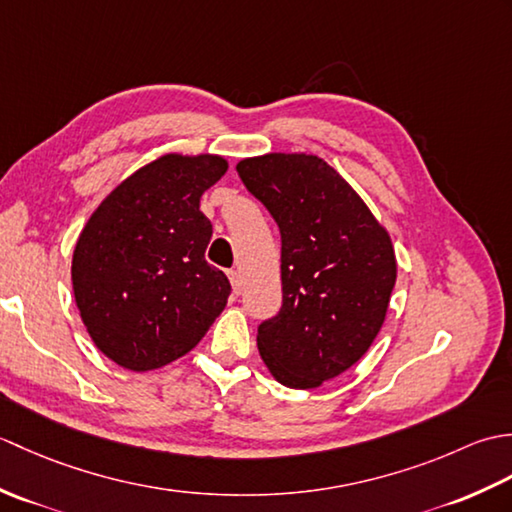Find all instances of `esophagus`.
I'll return each mask as SVG.
<instances>
[{
    "mask_svg": "<svg viewBox=\"0 0 512 512\" xmlns=\"http://www.w3.org/2000/svg\"><path fill=\"white\" fill-rule=\"evenodd\" d=\"M228 279H231V286L235 295H239V290H242V279H239L237 270H228Z\"/></svg>",
    "mask_w": 512,
    "mask_h": 512,
    "instance_id": "esophagus-1",
    "label": "esophagus"
}]
</instances>
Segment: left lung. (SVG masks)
<instances>
[{"label":"left lung","mask_w":512,"mask_h":512,"mask_svg":"<svg viewBox=\"0 0 512 512\" xmlns=\"http://www.w3.org/2000/svg\"><path fill=\"white\" fill-rule=\"evenodd\" d=\"M237 173L281 233L284 303L257 328L259 356L281 385L314 389L350 369L383 328L394 246L361 195L319 156L244 158Z\"/></svg>","instance_id":"1"}]
</instances>
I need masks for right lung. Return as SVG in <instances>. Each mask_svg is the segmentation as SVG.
<instances>
[{
	"instance_id": "right-lung-1",
	"label": "right lung",
	"mask_w": 512,
	"mask_h": 512,
	"mask_svg": "<svg viewBox=\"0 0 512 512\" xmlns=\"http://www.w3.org/2000/svg\"><path fill=\"white\" fill-rule=\"evenodd\" d=\"M222 156L165 154L99 204L76 239L72 288L94 345L149 372L191 352L220 317L231 284L204 259L213 226L200 198Z\"/></svg>"
}]
</instances>
